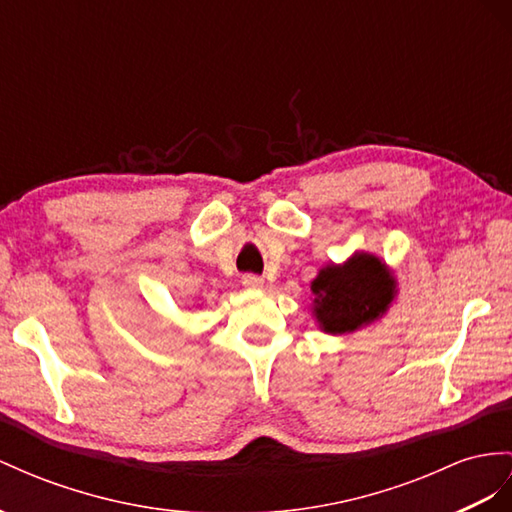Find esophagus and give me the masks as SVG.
I'll return each mask as SVG.
<instances>
[{
    "label": "esophagus",
    "mask_w": 512,
    "mask_h": 512,
    "mask_svg": "<svg viewBox=\"0 0 512 512\" xmlns=\"http://www.w3.org/2000/svg\"><path fill=\"white\" fill-rule=\"evenodd\" d=\"M242 285H244V287H251V290H257V287L264 285V279L257 277V274H244V277H242Z\"/></svg>",
    "instance_id": "esophagus-1"
}]
</instances>
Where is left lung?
<instances>
[{"instance_id": "1", "label": "left lung", "mask_w": 512, "mask_h": 512, "mask_svg": "<svg viewBox=\"0 0 512 512\" xmlns=\"http://www.w3.org/2000/svg\"><path fill=\"white\" fill-rule=\"evenodd\" d=\"M316 294V318L326 333H350L383 316L393 298L387 266L374 255L359 253L344 266L320 270L311 283Z\"/></svg>"}]
</instances>
